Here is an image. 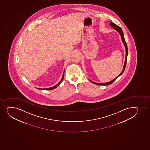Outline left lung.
I'll list each match as a JSON object with an SVG mask.
<instances>
[{
  "label": "left lung",
  "mask_w": 150,
  "mask_h": 150,
  "mask_svg": "<svg viewBox=\"0 0 150 150\" xmlns=\"http://www.w3.org/2000/svg\"><path fill=\"white\" fill-rule=\"evenodd\" d=\"M110 25L112 28H114V29L115 30H117V32H118V33H120V35L121 36V38H122V41L123 42V44H124V45H125V50H126V55H125V64H124V66H123V69H122V73H120L119 75H118L117 76L116 78L114 79L113 80H112V81H110V82H106V83H96V82H93V81H90L92 82V83H93L95 84H96V85H110V84H112V82L115 81L120 76H121L122 74H123V72L125 71V67H126V63H127V55H128V48H127V44H126V42H125V38H124V35H123V32H122V28H120L119 26L117 25L116 24H115L114 23L110 22Z\"/></svg>",
  "instance_id": "1"
}]
</instances>
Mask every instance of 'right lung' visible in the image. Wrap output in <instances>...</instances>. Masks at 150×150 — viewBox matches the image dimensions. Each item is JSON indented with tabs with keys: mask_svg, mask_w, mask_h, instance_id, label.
<instances>
[{
	"mask_svg": "<svg viewBox=\"0 0 150 150\" xmlns=\"http://www.w3.org/2000/svg\"><path fill=\"white\" fill-rule=\"evenodd\" d=\"M64 71L63 74V76H62V78L61 80L60 81V82H59L58 83L56 84L55 86H54L52 87H50V88H37L38 89H40V90H53V89H54L56 88H57V87L59 85H60L61 83L63 81L64 79Z\"/></svg>",
	"mask_w": 150,
	"mask_h": 150,
	"instance_id": "add662e5",
	"label": "right lung"
}]
</instances>
